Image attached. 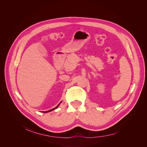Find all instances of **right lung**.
I'll return each instance as SVG.
<instances>
[{
	"mask_svg": "<svg viewBox=\"0 0 147 147\" xmlns=\"http://www.w3.org/2000/svg\"><path fill=\"white\" fill-rule=\"evenodd\" d=\"M61 103V102L60 103V104ZM59 104V105H60ZM59 105H58L57 106H56L55 107V108H53V109H51V110H50V111H45V112H44V113H47V112H51V111H54V109H57V107H58V106H59Z\"/></svg>",
	"mask_w": 147,
	"mask_h": 147,
	"instance_id": "add662e5",
	"label": "right lung"
}]
</instances>
